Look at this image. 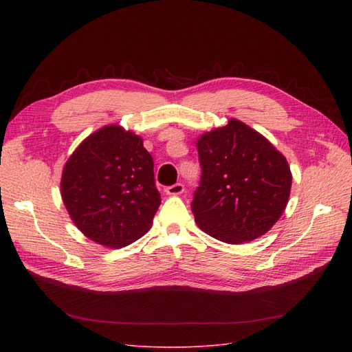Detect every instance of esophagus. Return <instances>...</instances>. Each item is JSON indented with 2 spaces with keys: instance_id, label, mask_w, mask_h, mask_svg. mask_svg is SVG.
Segmentation results:
<instances>
[{
  "instance_id": "esophagus-1",
  "label": "esophagus",
  "mask_w": 352,
  "mask_h": 352,
  "mask_svg": "<svg viewBox=\"0 0 352 352\" xmlns=\"http://www.w3.org/2000/svg\"><path fill=\"white\" fill-rule=\"evenodd\" d=\"M185 190L184 185L182 184H175L172 186H167L166 188V194L167 195H180Z\"/></svg>"
}]
</instances>
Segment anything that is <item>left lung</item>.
I'll list each match as a JSON object with an SVG mask.
<instances>
[{
  "label": "left lung",
  "instance_id": "left-lung-1",
  "mask_svg": "<svg viewBox=\"0 0 352 352\" xmlns=\"http://www.w3.org/2000/svg\"><path fill=\"white\" fill-rule=\"evenodd\" d=\"M201 182L190 207L198 228L226 243L257 239L282 216L292 173L282 153L236 119L197 141Z\"/></svg>",
  "mask_w": 352,
  "mask_h": 352
}]
</instances>
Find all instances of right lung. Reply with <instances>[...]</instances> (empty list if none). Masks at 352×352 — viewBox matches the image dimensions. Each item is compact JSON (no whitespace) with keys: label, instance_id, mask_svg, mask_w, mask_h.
<instances>
[{"label":"right lung","instance_id":"right-lung-1","mask_svg":"<svg viewBox=\"0 0 352 352\" xmlns=\"http://www.w3.org/2000/svg\"><path fill=\"white\" fill-rule=\"evenodd\" d=\"M61 198L74 225L94 242L122 248L144 236L162 198L142 138L119 124L91 133L63 168Z\"/></svg>","mask_w":352,"mask_h":352}]
</instances>
